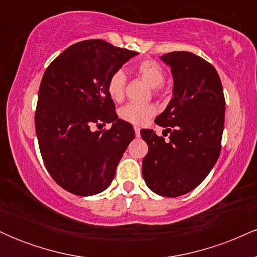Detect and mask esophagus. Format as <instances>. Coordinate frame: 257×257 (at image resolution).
I'll use <instances>...</instances> for the list:
<instances>
[{
	"instance_id": "34e87169",
	"label": "esophagus",
	"mask_w": 257,
	"mask_h": 257,
	"mask_svg": "<svg viewBox=\"0 0 257 257\" xmlns=\"http://www.w3.org/2000/svg\"><path fill=\"white\" fill-rule=\"evenodd\" d=\"M134 132H135V137L137 138L140 137V128H139V126H137V125L134 126Z\"/></svg>"
}]
</instances>
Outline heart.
<instances>
[{"instance_id":"1","label":"heart","mask_w":257,"mask_h":257,"mask_svg":"<svg viewBox=\"0 0 257 257\" xmlns=\"http://www.w3.org/2000/svg\"><path fill=\"white\" fill-rule=\"evenodd\" d=\"M135 72L140 76L144 81L153 87V93L159 94L162 90L166 72L164 69L156 60L146 59L140 61L135 66ZM126 77L122 70H117L110 76L107 81V93L113 101H122L124 98ZM156 113V107L151 104L139 105V104H126L119 108V117L125 122L133 124H143L149 120Z\"/></svg>"}]
</instances>
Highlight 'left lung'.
I'll return each mask as SVG.
<instances>
[{
	"mask_svg": "<svg viewBox=\"0 0 257 257\" xmlns=\"http://www.w3.org/2000/svg\"><path fill=\"white\" fill-rule=\"evenodd\" d=\"M161 59L172 67L174 96L155 122L167 128L169 140L141 129L149 146L143 176L155 193L179 197L196 188L219 158L225 96L216 70L203 58L172 52Z\"/></svg>",
	"mask_w": 257,
	"mask_h": 257,
	"instance_id": "obj_1",
	"label": "left lung"
}]
</instances>
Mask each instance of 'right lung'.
<instances>
[{"label":"right lung","instance_id":"obj_1","mask_svg":"<svg viewBox=\"0 0 257 257\" xmlns=\"http://www.w3.org/2000/svg\"><path fill=\"white\" fill-rule=\"evenodd\" d=\"M137 54L104 40L81 41L44 71L35 128L44 166L64 190L93 196L111 185L135 133L117 116L107 81ZM106 122L110 130L92 131Z\"/></svg>","mask_w":257,"mask_h":257}]
</instances>
